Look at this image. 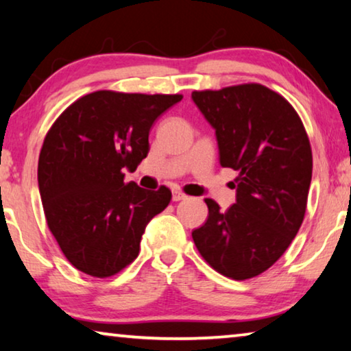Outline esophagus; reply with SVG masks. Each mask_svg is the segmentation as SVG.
I'll use <instances>...</instances> for the list:
<instances>
[{
    "label": "esophagus",
    "instance_id": "34e87169",
    "mask_svg": "<svg viewBox=\"0 0 351 351\" xmlns=\"http://www.w3.org/2000/svg\"><path fill=\"white\" fill-rule=\"evenodd\" d=\"M183 199H186V196L182 191H172V201L179 202V201H183Z\"/></svg>",
    "mask_w": 351,
    "mask_h": 351
}]
</instances>
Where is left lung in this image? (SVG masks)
I'll list each match as a JSON object with an SVG mask.
<instances>
[{
    "label": "left lung",
    "instance_id": "1",
    "mask_svg": "<svg viewBox=\"0 0 351 351\" xmlns=\"http://www.w3.org/2000/svg\"><path fill=\"white\" fill-rule=\"evenodd\" d=\"M191 99L215 130L219 165L239 171L235 204L221 212L206 199L208 218L193 230L194 245L224 276L254 278L284 254L303 223L309 138L292 105L262 84L194 90Z\"/></svg>",
    "mask_w": 351,
    "mask_h": 351
}]
</instances>
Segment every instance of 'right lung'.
I'll list each match as a JSON object with an SVG mask.
<instances>
[{"mask_svg":"<svg viewBox=\"0 0 351 351\" xmlns=\"http://www.w3.org/2000/svg\"><path fill=\"white\" fill-rule=\"evenodd\" d=\"M182 95L97 90L70 105L47 133L37 180L45 218L72 265L95 278L119 273L171 191L123 182L149 154L154 122Z\"/></svg>","mask_w":351,"mask_h":351,"instance_id":"obj_1","label":"right lung"}]
</instances>
